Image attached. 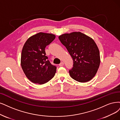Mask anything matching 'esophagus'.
I'll return each mask as SVG.
<instances>
[{
  "label": "esophagus",
  "instance_id": "esophagus-1",
  "mask_svg": "<svg viewBox=\"0 0 120 120\" xmlns=\"http://www.w3.org/2000/svg\"><path fill=\"white\" fill-rule=\"evenodd\" d=\"M64 62H61L60 64H59V66H60V67H62V66H63L64 65Z\"/></svg>",
  "mask_w": 120,
  "mask_h": 120
}]
</instances>
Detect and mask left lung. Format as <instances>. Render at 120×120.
I'll use <instances>...</instances> for the list:
<instances>
[{
    "label": "left lung",
    "mask_w": 120,
    "mask_h": 120,
    "mask_svg": "<svg viewBox=\"0 0 120 120\" xmlns=\"http://www.w3.org/2000/svg\"><path fill=\"white\" fill-rule=\"evenodd\" d=\"M59 39L73 60V67L69 70L70 76L81 82L91 80L100 62L99 51L94 41L81 32L63 34Z\"/></svg>",
    "instance_id": "8db88e82"
}]
</instances>
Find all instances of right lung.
Returning a JSON list of instances; mask_svg holds the SVG:
<instances>
[{"mask_svg":"<svg viewBox=\"0 0 120 120\" xmlns=\"http://www.w3.org/2000/svg\"><path fill=\"white\" fill-rule=\"evenodd\" d=\"M55 38L54 34L39 33L29 38L24 44L21 67L26 77L33 83L42 85L54 76L57 67L48 60L45 48Z\"/></svg>","mask_w":120,"mask_h":120,"instance_id":"1","label":"right lung"}]
</instances>
